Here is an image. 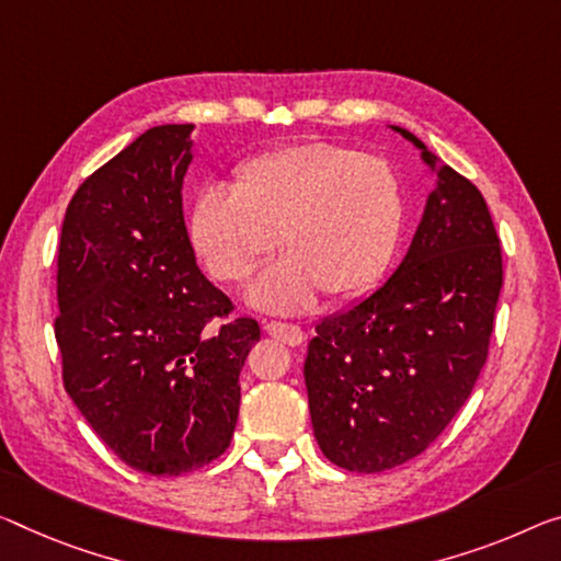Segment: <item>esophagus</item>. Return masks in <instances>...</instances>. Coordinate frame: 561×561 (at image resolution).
I'll use <instances>...</instances> for the list:
<instances>
[{
	"label": "esophagus",
	"instance_id": "obj_1",
	"mask_svg": "<svg viewBox=\"0 0 561 561\" xmlns=\"http://www.w3.org/2000/svg\"><path fill=\"white\" fill-rule=\"evenodd\" d=\"M263 331L273 335V339L288 343V346H300V343H304V331H300V325H296V323L268 321L263 325Z\"/></svg>",
	"mask_w": 561,
	"mask_h": 561
}]
</instances>
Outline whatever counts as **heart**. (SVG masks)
Instances as JSON below:
<instances>
[{
  "label": "heart",
  "mask_w": 561,
  "mask_h": 561,
  "mask_svg": "<svg viewBox=\"0 0 561 561\" xmlns=\"http://www.w3.org/2000/svg\"><path fill=\"white\" fill-rule=\"evenodd\" d=\"M403 220L391 165L331 142H296L240 162L232 191L208 185L187 210V240L215 280L243 283L278 243L283 255L248 286L273 313L366 293L389 268Z\"/></svg>",
  "instance_id": "obj_1"
}]
</instances>
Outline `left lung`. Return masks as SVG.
<instances>
[{
	"instance_id": "left-lung-1",
	"label": "left lung",
	"mask_w": 561,
	"mask_h": 561,
	"mask_svg": "<svg viewBox=\"0 0 561 561\" xmlns=\"http://www.w3.org/2000/svg\"><path fill=\"white\" fill-rule=\"evenodd\" d=\"M434 187L411 245L381 286L316 325L304 366L316 442L335 467L378 473L419 456L484 368L502 290L486 201L416 135Z\"/></svg>"
}]
</instances>
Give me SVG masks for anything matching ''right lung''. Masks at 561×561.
<instances>
[{"mask_svg": "<svg viewBox=\"0 0 561 561\" xmlns=\"http://www.w3.org/2000/svg\"><path fill=\"white\" fill-rule=\"evenodd\" d=\"M195 125H158L84 180L57 255L65 391L127 467L180 477L228 449L253 318L195 263L183 180Z\"/></svg>", "mask_w": 561, "mask_h": 561, "instance_id": "right-lung-1", "label": "right lung"}]
</instances>
